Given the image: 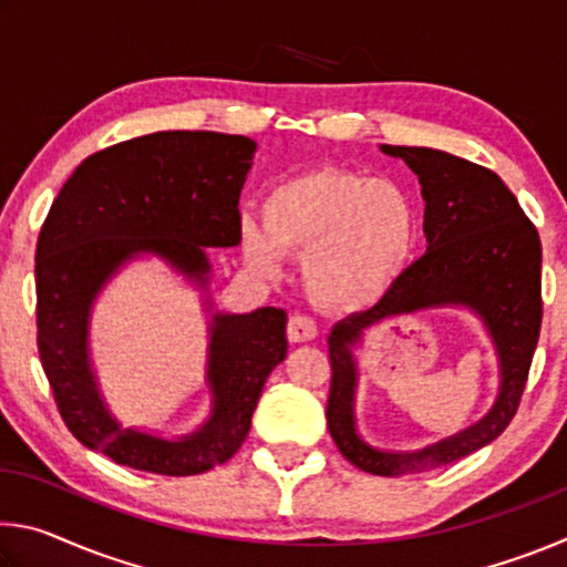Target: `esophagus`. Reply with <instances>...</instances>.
Wrapping results in <instances>:
<instances>
[{
	"mask_svg": "<svg viewBox=\"0 0 567 567\" xmlns=\"http://www.w3.org/2000/svg\"><path fill=\"white\" fill-rule=\"evenodd\" d=\"M318 338V324H315L310 318L305 315H292L290 322H287V340L300 344V342H310Z\"/></svg>",
	"mask_w": 567,
	"mask_h": 567,
	"instance_id": "esophagus-1",
	"label": "esophagus"
}]
</instances>
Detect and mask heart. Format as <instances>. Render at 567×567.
Segmentation results:
<instances>
[{"label": "heart", "instance_id": "obj_1", "mask_svg": "<svg viewBox=\"0 0 567 567\" xmlns=\"http://www.w3.org/2000/svg\"><path fill=\"white\" fill-rule=\"evenodd\" d=\"M252 270L275 275L282 252L302 257V282L324 310L380 302L408 272L420 245L415 197L395 179L315 169L277 185L262 203V227L239 225Z\"/></svg>", "mask_w": 567, "mask_h": 567}]
</instances>
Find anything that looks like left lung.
I'll list each match as a JSON object with an SVG mask.
<instances>
[{
	"mask_svg": "<svg viewBox=\"0 0 567 567\" xmlns=\"http://www.w3.org/2000/svg\"><path fill=\"white\" fill-rule=\"evenodd\" d=\"M415 172L425 199L427 252L364 312L348 315L328 334L332 382L328 430L340 453L370 475H410L473 455L511 425L540 334V262L537 229L495 172L430 147L380 145ZM440 306L473 311L498 358L494 408L473 426L420 451H382L357 430L359 365L353 350L363 332L400 313Z\"/></svg>",
	"mask_w": 567,
	"mask_h": 567,
	"instance_id": "1",
	"label": "left lung"
}]
</instances>
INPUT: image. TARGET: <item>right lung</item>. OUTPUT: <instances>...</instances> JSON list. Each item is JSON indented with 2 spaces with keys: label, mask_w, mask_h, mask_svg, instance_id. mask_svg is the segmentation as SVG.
<instances>
[{
  "label": "right lung",
  "mask_w": 567,
  "mask_h": 567,
  "mask_svg": "<svg viewBox=\"0 0 567 567\" xmlns=\"http://www.w3.org/2000/svg\"><path fill=\"white\" fill-rule=\"evenodd\" d=\"M257 142L223 132H155L97 152L64 182L37 243V344L70 433L117 465L199 475L245 443L265 380L285 360L287 312L215 310L207 247L239 245V192ZM155 256L204 292L210 415L167 439L127 429L103 400L89 320L99 292L130 261Z\"/></svg>",
  "instance_id": "obj_1"
}]
</instances>
